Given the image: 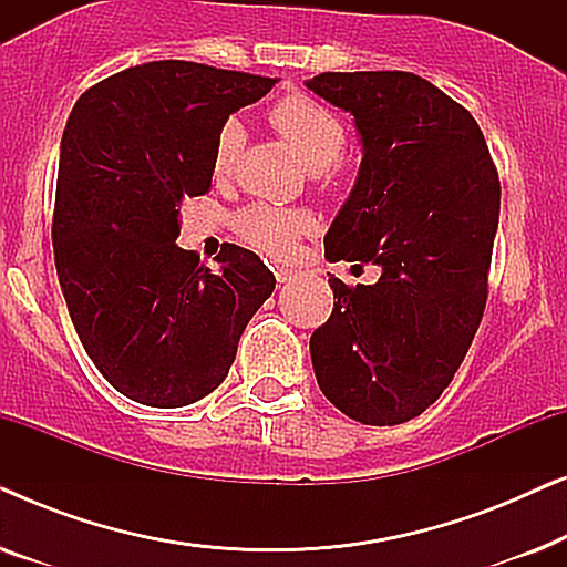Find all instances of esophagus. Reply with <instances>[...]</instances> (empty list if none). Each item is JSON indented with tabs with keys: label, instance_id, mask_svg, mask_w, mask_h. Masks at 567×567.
I'll return each mask as SVG.
<instances>
[{
	"label": "esophagus",
	"instance_id": "34e87169",
	"mask_svg": "<svg viewBox=\"0 0 567 567\" xmlns=\"http://www.w3.org/2000/svg\"><path fill=\"white\" fill-rule=\"evenodd\" d=\"M274 274H276V281L278 284H286V281H291L293 270H289V268H274Z\"/></svg>",
	"mask_w": 567,
	"mask_h": 567
}]
</instances>
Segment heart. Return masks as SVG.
Listing matches in <instances>:
<instances>
[{
    "label": "heart",
    "instance_id": "1",
    "mask_svg": "<svg viewBox=\"0 0 567 567\" xmlns=\"http://www.w3.org/2000/svg\"><path fill=\"white\" fill-rule=\"evenodd\" d=\"M268 123L276 128V134H281L299 152L307 167L320 175L322 185H336L340 181L336 162L346 146V126L328 105L301 95V92H293V95H286L274 103L268 111ZM245 142L247 134L243 123L237 118L224 121L212 154V173L216 181H227L235 175L239 157L245 152ZM235 224L243 239L274 255L291 252L293 245L315 229L312 214L270 204H252L243 208Z\"/></svg>",
    "mask_w": 567,
    "mask_h": 567
}]
</instances>
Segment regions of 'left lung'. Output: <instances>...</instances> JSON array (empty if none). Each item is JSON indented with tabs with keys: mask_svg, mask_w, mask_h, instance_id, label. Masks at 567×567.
I'll return each instance as SVG.
<instances>
[{
	"mask_svg": "<svg viewBox=\"0 0 567 567\" xmlns=\"http://www.w3.org/2000/svg\"><path fill=\"white\" fill-rule=\"evenodd\" d=\"M307 87L353 115L363 159L324 258L382 268L336 293L309 340L317 384L353 421L421 415L467 355L487 301L501 183L467 107L410 72H324Z\"/></svg>",
	"mask_w": 567,
	"mask_h": 567,
	"instance_id": "left-lung-1",
	"label": "left lung"
}]
</instances>
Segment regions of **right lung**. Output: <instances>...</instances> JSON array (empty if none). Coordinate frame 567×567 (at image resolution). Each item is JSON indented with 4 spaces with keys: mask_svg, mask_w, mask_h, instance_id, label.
Returning a JSON list of instances; mask_svg holds the SVG:
<instances>
[{
    "mask_svg": "<svg viewBox=\"0 0 567 567\" xmlns=\"http://www.w3.org/2000/svg\"><path fill=\"white\" fill-rule=\"evenodd\" d=\"M276 82L150 61L97 82L69 115L51 229L56 274L84 351L128 400L183 408L214 392L276 289L245 247L224 245L214 274L175 245L183 200L212 188L224 121Z\"/></svg>",
    "mask_w": 567,
    "mask_h": 567,
    "instance_id": "right-lung-1",
    "label": "right lung"
}]
</instances>
